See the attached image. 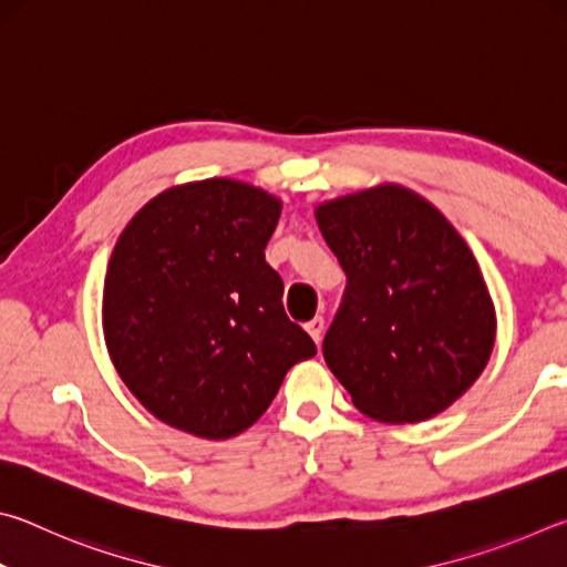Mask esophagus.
Segmentation results:
<instances>
[{
  "instance_id": "esophagus-1",
  "label": "esophagus",
  "mask_w": 567,
  "mask_h": 567,
  "mask_svg": "<svg viewBox=\"0 0 567 567\" xmlns=\"http://www.w3.org/2000/svg\"><path fill=\"white\" fill-rule=\"evenodd\" d=\"M305 330L310 332V338L320 344V340H322V332H324V318H315V320H310L305 324Z\"/></svg>"
}]
</instances>
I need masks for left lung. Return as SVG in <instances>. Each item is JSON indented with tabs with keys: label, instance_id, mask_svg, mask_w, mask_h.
<instances>
[{
	"label": "left lung",
	"instance_id": "obj_1",
	"mask_svg": "<svg viewBox=\"0 0 567 567\" xmlns=\"http://www.w3.org/2000/svg\"><path fill=\"white\" fill-rule=\"evenodd\" d=\"M315 217L348 275L322 342L332 375L372 420L435 417L495 344V307L465 239L400 185L322 203Z\"/></svg>",
	"mask_w": 567,
	"mask_h": 567
}]
</instances>
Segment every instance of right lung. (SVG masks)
<instances>
[{
  "label": "right lung",
  "instance_id": "obj_1",
  "mask_svg": "<svg viewBox=\"0 0 567 567\" xmlns=\"http://www.w3.org/2000/svg\"><path fill=\"white\" fill-rule=\"evenodd\" d=\"M282 203L237 179L165 189L124 227L104 277L110 358L157 420L207 440L262 417L318 348L265 262Z\"/></svg>",
  "mask_w": 567,
  "mask_h": 567
}]
</instances>
